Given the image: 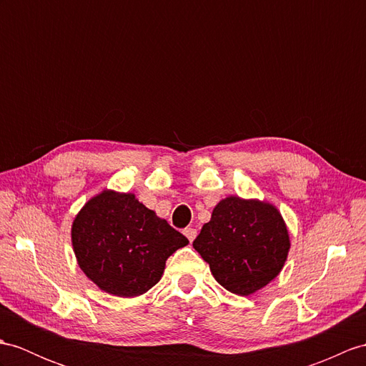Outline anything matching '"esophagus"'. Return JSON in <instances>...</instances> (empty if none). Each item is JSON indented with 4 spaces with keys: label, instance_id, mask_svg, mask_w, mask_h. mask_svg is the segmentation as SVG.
Wrapping results in <instances>:
<instances>
[{
    "label": "esophagus",
    "instance_id": "34e87169",
    "mask_svg": "<svg viewBox=\"0 0 366 366\" xmlns=\"http://www.w3.org/2000/svg\"><path fill=\"white\" fill-rule=\"evenodd\" d=\"M183 233H184L186 237L189 239V242H192V240L195 239V236H197V229H195V228H184Z\"/></svg>",
    "mask_w": 366,
    "mask_h": 366
}]
</instances>
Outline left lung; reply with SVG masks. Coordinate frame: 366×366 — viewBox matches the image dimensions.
Here are the masks:
<instances>
[{"label":"left lung","mask_w":366,"mask_h":366,"mask_svg":"<svg viewBox=\"0 0 366 366\" xmlns=\"http://www.w3.org/2000/svg\"><path fill=\"white\" fill-rule=\"evenodd\" d=\"M192 247L222 287L247 297L280 274L290 239L286 222L272 203L229 195L216 204Z\"/></svg>","instance_id":"8db88e82"}]
</instances>
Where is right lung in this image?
<instances>
[{
  "label": "right lung",
  "mask_w": 366,
  "mask_h": 366,
  "mask_svg": "<svg viewBox=\"0 0 366 366\" xmlns=\"http://www.w3.org/2000/svg\"><path fill=\"white\" fill-rule=\"evenodd\" d=\"M82 272L114 297H138L162 280L167 257L189 244L135 194L105 189L88 200L71 227Z\"/></svg>",
  "instance_id": "obj_1"
}]
</instances>
